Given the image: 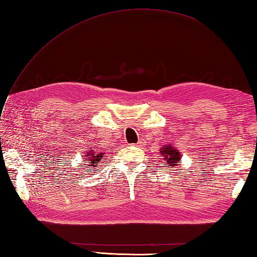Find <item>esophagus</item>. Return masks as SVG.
<instances>
[{
  "label": "esophagus",
  "instance_id": "obj_1",
  "mask_svg": "<svg viewBox=\"0 0 257 257\" xmlns=\"http://www.w3.org/2000/svg\"><path fill=\"white\" fill-rule=\"evenodd\" d=\"M134 146H136V147H140V146H143V143H141V141H140V143L136 144V145H134Z\"/></svg>",
  "mask_w": 257,
  "mask_h": 257
}]
</instances>
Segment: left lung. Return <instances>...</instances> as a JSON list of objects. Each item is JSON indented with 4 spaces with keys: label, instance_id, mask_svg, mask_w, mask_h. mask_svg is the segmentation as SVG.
Wrapping results in <instances>:
<instances>
[{
    "label": "left lung",
    "instance_id": "left-lung-1",
    "mask_svg": "<svg viewBox=\"0 0 257 257\" xmlns=\"http://www.w3.org/2000/svg\"><path fill=\"white\" fill-rule=\"evenodd\" d=\"M161 156L163 157L166 165L168 168H173L180 165L181 162V154H180L177 148H174L172 145H167L160 149Z\"/></svg>",
    "mask_w": 257,
    "mask_h": 257
}]
</instances>
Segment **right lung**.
I'll return each mask as SVG.
<instances>
[{
    "label": "right lung",
    "mask_w": 257,
    "mask_h": 257,
    "mask_svg": "<svg viewBox=\"0 0 257 257\" xmlns=\"http://www.w3.org/2000/svg\"><path fill=\"white\" fill-rule=\"evenodd\" d=\"M102 152H96L95 150H87V155L84 157V162H86L87 166H90L89 170H92V168L98 167L97 163L100 161L101 158L103 157Z\"/></svg>",
    "instance_id": "right-lung-1"
}]
</instances>
